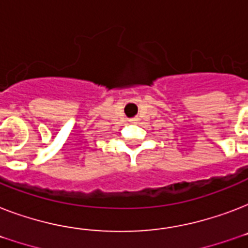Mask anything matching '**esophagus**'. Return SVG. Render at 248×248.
Wrapping results in <instances>:
<instances>
[{
  "mask_svg": "<svg viewBox=\"0 0 248 248\" xmlns=\"http://www.w3.org/2000/svg\"><path fill=\"white\" fill-rule=\"evenodd\" d=\"M131 121V122H134V121H136V118H132V120H130Z\"/></svg>",
  "mask_w": 248,
  "mask_h": 248,
  "instance_id": "esophagus-1",
  "label": "esophagus"
}]
</instances>
